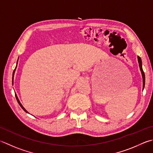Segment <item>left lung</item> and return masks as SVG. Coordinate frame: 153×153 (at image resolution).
<instances>
[{
  "label": "left lung",
  "mask_w": 153,
  "mask_h": 153,
  "mask_svg": "<svg viewBox=\"0 0 153 153\" xmlns=\"http://www.w3.org/2000/svg\"><path fill=\"white\" fill-rule=\"evenodd\" d=\"M137 59H138V62H139V65L140 68V70L141 71V74H142V77H143V89L145 88V73L143 70V68H142V60L139 56H137Z\"/></svg>",
  "instance_id": "1"
}]
</instances>
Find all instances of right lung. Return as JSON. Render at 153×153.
Returning a JSON list of instances; mask_svg holds the SVG:
<instances>
[{"label":"right lung","instance_id":"1","mask_svg":"<svg viewBox=\"0 0 153 153\" xmlns=\"http://www.w3.org/2000/svg\"><path fill=\"white\" fill-rule=\"evenodd\" d=\"M18 61H19V59H18V60H17V64H18ZM15 70H16V68H15L14 69V71H13V81H14V72H15ZM15 96H16V100H17V101H18V103H19V105H20V106L21 107H22V109L24 110V111H25L26 112V113H29L28 111H27L25 109V107H24L23 106H22V104H21V103L20 102V101H19V98H18V96H17V95L16 94H15Z\"/></svg>","mask_w":153,"mask_h":153}]
</instances>
